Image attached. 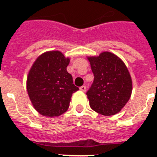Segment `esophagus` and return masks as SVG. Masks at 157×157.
I'll return each mask as SVG.
<instances>
[{
  "mask_svg": "<svg viewBox=\"0 0 157 157\" xmlns=\"http://www.w3.org/2000/svg\"><path fill=\"white\" fill-rule=\"evenodd\" d=\"M80 90H81V91H83V92H85V91L86 90V86H82L80 87Z\"/></svg>",
  "mask_w": 157,
  "mask_h": 157,
  "instance_id": "obj_1",
  "label": "esophagus"
}]
</instances>
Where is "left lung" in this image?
<instances>
[{
    "label": "left lung",
    "mask_w": 157,
    "mask_h": 157,
    "mask_svg": "<svg viewBox=\"0 0 157 157\" xmlns=\"http://www.w3.org/2000/svg\"><path fill=\"white\" fill-rule=\"evenodd\" d=\"M94 79L87 91L90 106L103 116L118 113L129 101L132 80L125 64L111 52L88 57Z\"/></svg>",
    "instance_id": "1"
}]
</instances>
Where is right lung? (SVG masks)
<instances>
[{
  "mask_svg": "<svg viewBox=\"0 0 157 157\" xmlns=\"http://www.w3.org/2000/svg\"><path fill=\"white\" fill-rule=\"evenodd\" d=\"M69 62L60 51H48L38 57L28 72V96L42 116L54 117L64 113L72 94L79 90L67 71Z\"/></svg>",
  "mask_w": 157,
  "mask_h": 157,
  "instance_id": "add662e5",
  "label": "right lung"
}]
</instances>
